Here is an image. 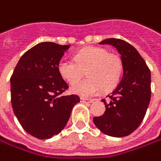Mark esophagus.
Segmentation results:
<instances>
[{
    "instance_id": "1",
    "label": "esophagus",
    "mask_w": 161,
    "mask_h": 161,
    "mask_svg": "<svg viewBox=\"0 0 161 161\" xmlns=\"http://www.w3.org/2000/svg\"><path fill=\"white\" fill-rule=\"evenodd\" d=\"M80 101H82V102H85V103H92V100H90V99H86V98H83V97H81L80 98Z\"/></svg>"
}]
</instances>
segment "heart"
Segmentation results:
<instances>
[{
    "label": "heart",
    "mask_w": 161,
    "mask_h": 161,
    "mask_svg": "<svg viewBox=\"0 0 161 161\" xmlns=\"http://www.w3.org/2000/svg\"><path fill=\"white\" fill-rule=\"evenodd\" d=\"M57 69L60 76L72 85L86 70L88 78L72 86L71 92L83 97H92L104 89L109 91L119 83L123 69L120 56L102 47H87L74 56V60L62 58Z\"/></svg>",
    "instance_id": "1"
}]
</instances>
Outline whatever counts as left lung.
Wrapping results in <instances>:
<instances>
[{
    "mask_svg": "<svg viewBox=\"0 0 161 161\" xmlns=\"http://www.w3.org/2000/svg\"><path fill=\"white\" fill-rule=\"evenodd\" d=\"M100 44L114 46L121 55L123 75L111 94L105 99L106 110L101 117H94L96 127L111 137H125L141 125L151 96L150 70L138 51L129 42L120 39L110 38Z\"/></svg>",
    "mask_w": 161,
    "mask_h": 161,
    "instance_id": "left-lung-1",
    "label": "left lung"
}]
</instances>
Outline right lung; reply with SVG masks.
<instances>
[{"mask_svg":"<svg viewBox=\"0 0 161 161\" xmlns=\"http://www.w3.org/2000/svg\"><path fill=\"white\" fill-rule=\"evenodd\" d=\"M69 45L41 42L24 53L11 77L13 112L30 135L46 140L57 135L67 124L80 97L63 96L68 84L57 65Z\"/></svg>","mask_w":161,"mask_h":161,"instance_id":"1","label":"right lung"}]
</instances>
